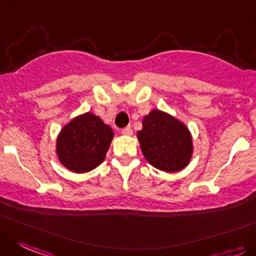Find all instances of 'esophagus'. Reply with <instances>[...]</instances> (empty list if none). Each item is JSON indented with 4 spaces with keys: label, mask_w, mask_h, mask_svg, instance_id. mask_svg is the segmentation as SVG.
<instances>
[{
    "label": "esophagus",
    "mask_w": 256,
    "mask_h": 256,
    "mask_svg": "<svg viewBox=\"0 0 256 256\" xmlns=\"http://www.w3.org/2000/svg\"><path fill=\"white\" fill-rule=\"evenodd\" d=\"M121 134H122V135H128V136L132 135V128H131L130 126H128V128H121Z\"/></svg>",
    "instance_id": "obj_1"
}]
</instances>
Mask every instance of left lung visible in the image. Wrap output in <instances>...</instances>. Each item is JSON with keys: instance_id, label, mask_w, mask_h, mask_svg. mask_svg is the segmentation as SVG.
<instances>
[{"instance_id": "1", "label": "left lung", "mask_w": 256, "mask_h": 256, "mask_svg": "<svg viewBox=\"0 0 256 256\" xmlns=\"http://www.w3.org/2000/svg\"><path fill=\"white\" fill-rule=\"evenodd\" d=\"M138 139L145 159L160 170H182L192 155V138L188 128L159 110H152L144 117Z\"/></svg>"}]
</instances>
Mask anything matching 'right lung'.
Wrapping results in <instances>:
<instances>
[{"instance_id":"add662e5","label":"right lung","mask_w":256,"mask_h":256,"mask_svg":"<svg viewBox=\"0 0 256 256\" xmlns=\"http://www.w3.org/2000/svg\"><path fill=\"white\" fill-rule=\"evenodd\" d=\"M114 131L98 116L84 114L62 130L56 142L59 160L76 173H86L104 162Z\"/></svg>"}]
</instances>
